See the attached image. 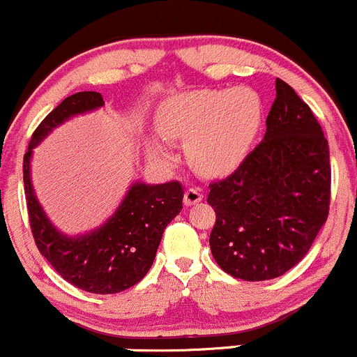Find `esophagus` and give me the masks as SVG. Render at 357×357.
I'll use <instances>...</instances> for the list:
<instances>
[{"mask_svg":"<svg viewBox=\"0 0 357 357\" xmlns=\"http://www.w3.org/2000/svg\"><path fill=\"white\" fill-rule=\"evenodd\" d=\"M202 197L204 195H202V190L199 187H189L185 194H183V202H185V206H194L199 201H202Z\"/></svg>","mask_w":357,"mask_h":357,"instance_id":"obj_1","label":"esophagus"}]
</instances>
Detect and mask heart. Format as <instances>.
<instances>
[{
    "label": "heart",
    "instance_id": "obj_1",
    "mask_svg": "<svg viewBox=\"0 0 357 357\" xmlns=\"http://www.w3.org/2000/svg\"><path fill=\"white\" fill-rule=\"evenodd\" d=\"M262 121V100L245 86L175 95L158 110L160 131L187 143L190 163L204 175L236 170L254 149ZM151 151L167 156L158 143L151 144Z\"/></svg>",
    "mask_w": 357,
    "mask_h": 357
}]
</instances>
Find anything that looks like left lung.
<instances>
[{
	"label": "left lung",
	"instance_id": "8db88e82",
	"mask_svg": "<svg viewBox=\"0 0 357 357\" xmlns=\"http://www.w3.org/2000/svg\"><path fill=\"white\" fill-rule=\"evenodd\" d=\"M266 136L229 177L209 185L218 266L243 281L282 275L308 254L331 206V155L317 117L275 79Z\"/></svg>",
	"mask_w": 357,
	"mask_h": 357
}]
</instances>
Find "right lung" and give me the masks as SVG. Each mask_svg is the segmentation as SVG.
<instances>
[{
	"label": "right lung",
	"mask_w": 357,
	"mask_h": 357,
	"mask_svg": "<svg viewBox=\"0 0 357 357\" xmlns=\"http://www.w3.org/2000/svg\"><path fill=\"white\" fill-rule=\"evenodd\" d=\"M102 105L100 93L79 91L64 98L40 122L24 156V185L30 228L40 254L70 284L88 293L114 294L137 284L148 274L165 228L182 209V183H132L105 223L85 235L68 236L45 216L30 180L32 149L64 121Z\"/></svg>",
	"instance_id": "obj_1"
}]
</instances>
